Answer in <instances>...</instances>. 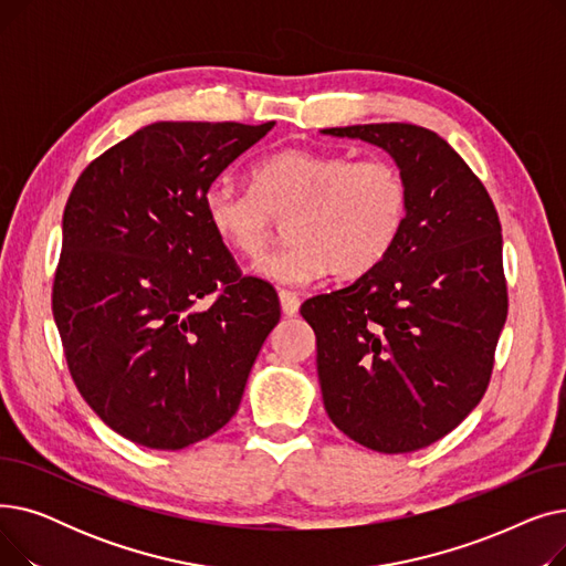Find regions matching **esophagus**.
<instances>
[{
  "mask_svg": "<svg viewBox=\"0 0 566 566\" xmlns=\"http://www.w3.org/2000/svg\"><path fill=\"white\" fill-rule=\"evenodd\" d=\"M280 305L286 316H295L301 310V298L291 291H280Z\"/></svg>",
  "mask_w": 566,
  "mask_h": 566,
  "instance_id": "esophagus-1",
  "label": "esophagus"
}]
</instances>
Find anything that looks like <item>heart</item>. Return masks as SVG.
<instances>
[{"label":"heart","instance_id":"1","mask_svg":"<svg viewBox=\"0 0 566 566\" xmlns=\"http://www.w3.org/2000/svg\"><path fill=\"white\" fill-rule=\"evenodd\" d=\"M410 211L403 171L385 158L291 146L252 167V188L218 178L203 195V216L233 254L256 261L273 243L280 220L291 241L256 271L301 286L333 275L355 280L392 252Z\"/></svg>","mask_w":566,"mask_h":566}]
</instances>
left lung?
Segmentation results:
<instances>
[{
  "label": "left lung",
  "instance_id": "left-lung-1",
  "mask_svg": "<svg viewBox=\"0 0 566 566\" xmlns=\"http://www.w3.org/2000/svg\"><path fill=\"white\" fill-rule=\"evenodd\" d=\"M388 151L410 188L392 252L371 273L305 301L333 424L382 454L422 450L459 427L489 388L507 321L500 218L484 184L433 130L328 128Z\"/></svg>",
  "mask_w": 566,
  "mask_h": 566
}]
</instances>
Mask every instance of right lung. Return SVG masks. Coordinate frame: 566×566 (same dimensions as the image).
I'll return each mask as SVG.
<instances>
[{
    "instance_id": "1",
    "label": "right lung",
    "mask_w": 566,
    "mask_h": 566,
    "mask_svg": "<svg viewBox=\"0 0 566 566\" xmlns=\"http://www.w3.org/2000/svg\"><path fill=\"white\" fill-rule=\"evenodd\" d=\"M273 126L158 122L71 190L54 323L84 401L144 448L220 431L280 321L273 284L243 275L203 216L206 190Z\"/></svg>"
}]
</instances>
